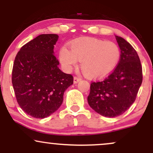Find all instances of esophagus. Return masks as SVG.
I'll list each match as a JSON object with an SVG mask.
<instances>
[{
    "mask_svg": "<svg viewBox=\"0 0 153 153\" xmlns=\"http://www.w3.org/2000/svg\"><path fill=\"white\" fill-rule=\"evenodd\" d=\"M81 80V79L80 78H78V77H74V80H73V82H74L75 84L78 83L79 81H80Z\"/></svg>",
    "mask_w": 153,
    "mask_h": 153,
    "instance_id": "esophagus-1",
    "label": "esophagus"
}]
</instances>
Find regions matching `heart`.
I'll return each instance as SVG.
<instances>
[{"instance_id": "b5f03b06", "label": "heart", "mask_w": 153, "mask_h": 153, "mask_svg": "<svg viewBox=\"0 0 153 153\" xmlns=\"http://www.w3.org/2000/svg\"><path fill=\"white\" fill-rule=\"evenodd\" d=\"M71 50L63 47L59 58L63 68L71 71L76 66L78 59L86 76L102 78L114 70L121 56L118 45L112 42L93 38H81L71 43Z\"/></svg>"}]
</instances>
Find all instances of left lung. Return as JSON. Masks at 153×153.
Here are the masks:
<instances>
[{
    "mask_svg": "<svg viewBox=\"0 0 153 153\" xmlns=\"http://www.w3.org/2000/svg\"><path fill=\"white\" fill-rule=\"evenodd\" d=\"M121 50L119 64L101 81L91 84L89 106L99 114L115 117L122 114L134 102L143 82V69L136 50L124 39L116 36Z\"/></svg>",
    "mask_w": 153,
    "mask_h": 153,
    "instance_id": "1",
    "label": "left lung"
}]
</instances>
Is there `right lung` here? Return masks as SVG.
<instances>
[{"label": "right lung", "instance_id": "right-lung-1", "mask_svg": "<svg viewBox=\"0 0 153 153\" xmlns=\"http://www.w3.org/2000/svg\"><path fill=\"white\" fill-rule=\"evenodd\" d=\"M59 36L40 34L17 53L12 71V84L17 102L31 117L44 119L55 112L73 77L59 68L54 47Z\"/></svg>", "mask_w": 153, "mask_h": 153}]
</instances>
